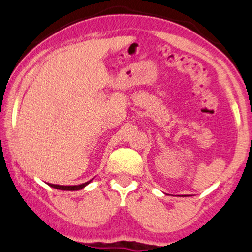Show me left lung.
I'll return each mask as SVG.
<instances>
[{"instance_id":"1","label":"left lung","mask_w":252,"mask_h":252,"mask_svg":"<svg viewBox=\"0 0 252 252\" xmlns=\"http://www.w3.org/2000/svg\"><path fill=\"white\" fill-rule=\"evenodd\" d=\"M181 196H189V195H181Z\"/></svg>"}]
</instances>
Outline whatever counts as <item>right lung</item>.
<instances>
[{"mask_svg": "<svg viewBox=\"0 0 252 252\" xmlns=\"http://www.w3.org/2000/svg\"><path fill=\"white\" fill-rule=\"evenodd\" d=\"M92 180H89V181H87V183L81 184V185H74V186H63V185H55V184H49V185L51 187H53V189H57L60 190H80L84 189V187L87 186V185L91 183Z\"/></svg>", "mask_w": 252, "mask_h": 252, "instance_id": "1", "label": "right lung"}]
</instances>
